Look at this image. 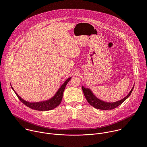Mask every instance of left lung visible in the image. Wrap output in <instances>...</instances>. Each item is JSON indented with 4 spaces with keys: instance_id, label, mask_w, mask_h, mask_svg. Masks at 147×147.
<instances>
[{
    "instance_id": "1",
    "label": "left lung",
    "mask_w": 147,
    "mask_h": 147,
    "mask_svg": "<svg viewBox=\"0 0 147 147\" xmlns=\"http://www.w3.org/2000/svg\"><path fill=\"white\" fill-rule=\"evenodd\" d=\"M82 87V90L84 93V95L87 100V102L93 107H94L96 109H100V110H112L118 106H119L121 104H122L131 94L134 87L131 88V91L129 92V93L126 96H125L124 98H123L121 100H119L118 101H117L115 102H113V103H109V102H106L104 101H102L99 99H98L95 96V95L92 94L91 91L87 88H84V87Z\"/></svg>"
}]
</instances>
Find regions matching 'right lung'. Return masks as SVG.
<instances>
[{"label": "right lung", "instance_id": "obj_1", "mask_svg": "<svg viewBox=\"0 0 147 147\" xmlns=\"http://www.w3.org/2000/svg\"><path fill=\"white\" fill-rule=\"evenodd\" d=\"M71 78H69L67 79V80L64 83V84L60 87V88L58 90L56 94L50 99L46 100V101H42V102H27L23 99H22L17 93L15 92L16 94L19 98V99L26 106L29 107L30 109L36 110H38V111H48L50 110H52L58 106L63 98V92L64 91V89L65 88L66 85L67 84L68 82L71 80ZM12 89L14 90L13 88L12 87ZM14 91H15L14 90Z\"/></svg>", "mask_w": 147, "mask_h": 147}]
</instances>
